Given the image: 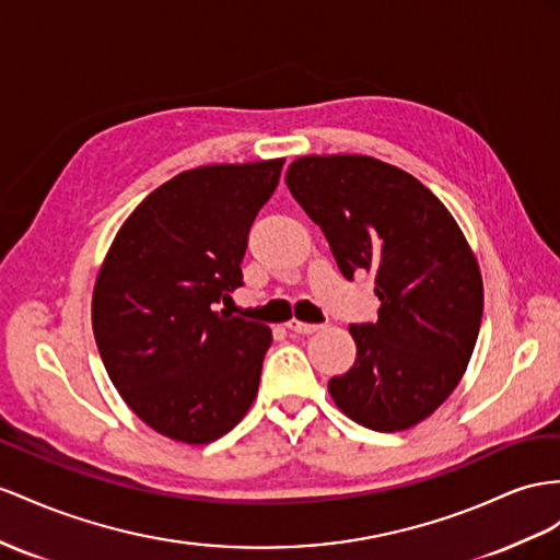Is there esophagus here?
<instances>
[{"label": "esophagus", "mask_w": 560, "mask_h": 560, "mask_svg": "<svg viewBox=\"0 0 560 560\" xmlns=\"http://www.w3.org/2000/svg\"><path fill=\"white\" fill-rule=\"evenodd\" d=\"M285 328H289L291 334L310 336V334H317L322 326H319V324H307V322H298V319H291V322H285Z\"/></svg>", "instance_id": "1"}]
</instances>
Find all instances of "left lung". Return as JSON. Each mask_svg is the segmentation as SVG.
<instances>
[{
  "instance_id": "8db88e82",
  "label": "left lung",
  "mask_w": 560,
  "mask_h": 560,
  "mask_svg": "<svg viewBox=\"0 0 560 560\" xmlns=\"http://www.w3.org/2000/svg\"><path fill=\"white\" fill-rule=\"evenodd\" d=\"M285 184L342 277L374 271L376 324H352L357 360L328 381L354 423L395 433L428 419L462 381L482 319L476 255L442 200L371 155H303Z\"/></svg>"
}]
</instances>
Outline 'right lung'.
I'll list each match as a JSON object with an SVG mask.
<instances>
[{"label":"right lung","instance_id":"add662e5","mask_svg":"<svg viewBox=\"0 0 560 560\" xmlns=\"http://www.w3.org/2000/svg\"><path fill=\"white\" fill-rule=\"evenodd\" d=\"M281 167L275 158L179 172L135 208L98 269V354L127 407L170 440L222 438L257 395L269 326L214 307L243 285L250 224Z\"/></svg>","mask_w":560,"mask_h":560}]
</instances>
